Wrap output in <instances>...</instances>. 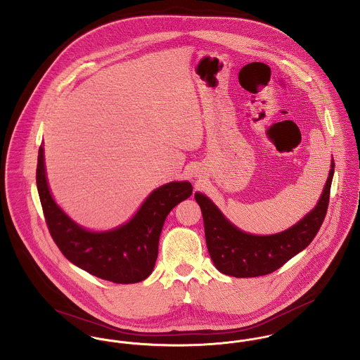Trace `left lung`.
Wrapping results in <instances>:
<instances>
[{"instance_id": "left-lung-1", "label": "left lung", "mask_w": 360, "mask_h": 360, "mask_svg": "<svg viewBox=\"0 0 360 360\" xmlns=\"http://www.w3.org/2000/svg\"><path fill=\"white\" fill-rule=\"evenodd\" d=\"M333 174L334 162L315 210L293 227L273 236H252L238 230L210 198L204 194H194L202 212L207 248L217 269L231 277H260L276 271L307 248L325 221Z\"/></svg>"}]
</instances>
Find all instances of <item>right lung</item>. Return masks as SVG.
I'll list each match as a JSON object with an SVG mask.
<instances>
[{"label": "right lung", "instance_id": "1", "mask_svg": "<svg viewBox=\"0 0 360 360\" xmlns=\"http://www.w3.org/2000/svg\"><path fill=\"white\" fill-rule=\"evenodd\" d=\"M37 188L46 226L61 253L89 274L115 283H134L149 277L167 215L193 192L189 182L167 184L152 192L129 223L107 233H91L56 205L46 182L42 145L38 150Z\"/></svg>", "mask_w": 360, "mask_h": 360}]
</instances>
